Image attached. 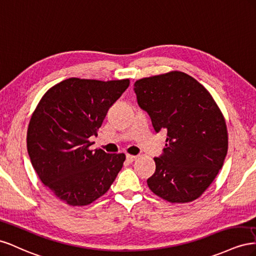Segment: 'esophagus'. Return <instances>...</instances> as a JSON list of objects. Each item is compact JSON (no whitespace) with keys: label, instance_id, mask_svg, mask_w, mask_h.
I'll return each instance as SVG.
<instances>
[{"label":"esophagus","instance_id":"34e87169","mask_svg":"<svg viewBox=\"0 0 256 256\" xmlns=\"http://www.w3.org/2000/svg\"><path fill=\"white\" fill-rule=\"evenodd\" d=\"M136 158H137L136 156H130V154H128V156H126V160H128V162H130V163L134 162V160H135Z\"/></svg>","mask_w":256,"mask_h":256}]
</instances>
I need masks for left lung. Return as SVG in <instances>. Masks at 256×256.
Wrapping results in <instances>:
<instances>
[{"instance_id": "left-lung-1", "label": "left lung", "mask_w": 256, "mask_h": 256, "mask_svg": "<svg viewBox=\"0 0 256 256\" xmlns=\"http://www.w3.org/2000/svg\"><path fill=\"white\" fill-rule=\"evenodd\" d=\"M134 90L156 132L164 130L167 136L164 153L154 158L149 188L172 204L197 200L212 184L228 153L221 109L205 86L179 70L138 79Z\"/></svg>"}]
</instances>
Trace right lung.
<instances>
[{
    "instance_id": "right-lung-1",
    "label": "right lung",
    "mask_w": 256,
    "mask_h": 256,
    "mask_svg": "<svg viewBox=\"0 0 256 256\" xmlns=\"http://www.w3.org/2000/svg\"><path fill=\"white\" fill-rule=\"evenodd\" d=\"M130 79L102 82L68 78L44 94L28 122L31 163L49 191L70 206H86L103 196L126 160L124 153L92 150L109 107Z\"/></svg>"
}]
</instances>
